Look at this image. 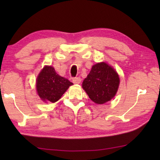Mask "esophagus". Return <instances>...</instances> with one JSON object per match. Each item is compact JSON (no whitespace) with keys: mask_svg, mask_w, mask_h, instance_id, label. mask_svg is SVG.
I'll list each match as a JSON object with an SVG mask.
<instances>
[{"mask_svg":"<svg viewBox=\"0 0 160 160\" xmlns=\"http://www.w3.org/2000/svg\"><path fill=\"white\" fill-rule=\"evenodd\" d=\"M72 81H73V82L75 84H80V83H81V81H82V79H81L80 77H75V78H73V80H72Z\"/></svg>","mask_w":160,"mask_h":160,"instance_id":"1","label":"esophagus"}]
</instances>
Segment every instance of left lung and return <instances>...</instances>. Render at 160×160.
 <instances>
[{
	"mask_svg": "<svg viewBox=\"0 0 160 160\" xmlns=\"http://www.w3.org/2000/svg\"><path fill=\"white\" fill-rule=\"evenodd\" d=\"M119 84V78L115 70L106 62H100L93 65L82 87L93 102L103 104L114 97Z\"/></svg>",
	"mask_w": 160,
	"mask_h": 160,
	"instance_id": "1",
	"label": "left lung"
}]
</instances>
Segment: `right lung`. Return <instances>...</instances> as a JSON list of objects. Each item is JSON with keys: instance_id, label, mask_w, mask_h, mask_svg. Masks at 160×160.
I'll use <instances>...</instances> for the list:
<instances>
[{"instance_id": "add662e5", "label": "right lung", "mask_w": 160, "mask_h": 160, "mask_svg": "<svg viewBox=\"0 0 160 160\" xmlns=\"http://www.w3.org/2000/svg\"><path fill=\"white\" fill-rule=\"evenodd\" d=\"M71 85L73 83L59 76L52 66L43 68L36 81L37 92L45 102L58 101Z\"/></svg>"}]
</instances>
